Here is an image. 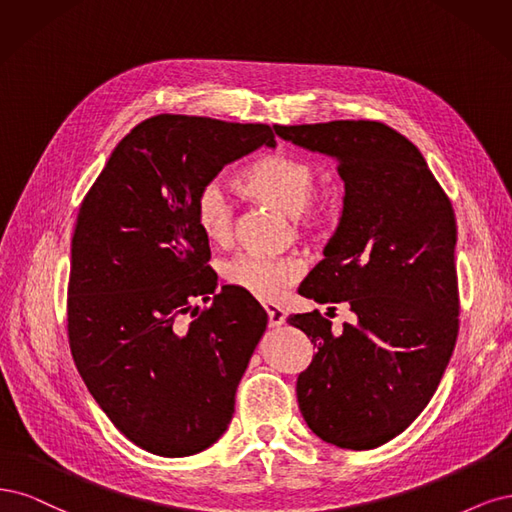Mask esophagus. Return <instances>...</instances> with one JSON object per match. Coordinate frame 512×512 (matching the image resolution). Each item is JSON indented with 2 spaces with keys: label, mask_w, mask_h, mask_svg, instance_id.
<instances>
[{
  "label": "esophagus",
  "mask_w": 512,
  "mask_h": 512,
  "mask_svg": "<svg viewBox=\"0 0 512 512\" xmlns=\"http://www.w3.org/2000/svg\"><path fill=\"white\" fill-rule=\"evenodd\" d=\"M263 310L268 312V321H270V325H272V327H278V325H283V323H285V310L280 308L278 304L266 302V304H263Z\"/></svg>",
  "instance_id": "34e87169"
}]
</instances>
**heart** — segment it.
<instances>
[{
	"mask_svg": "<svg viewBox=\"0 0 512 512\" xmlns=\"http://www.w3.org/2000/svg\"><path fill=\"white\" fill-rule=\"evenodd\" d=\"M240 189L280 212L293 217L295 229L319 240L332 225V212L315 206L319 172L312 163L287 153H272L257 159L240 178ZM195 223L214 244H225L234 234V208L219 180H210L195 193ZM227 285L246 291L257 300H276L302 276L300 261L291 257H261L242 253L221 263Z\"/></svg>",
	"mask_w": 512,
	"mask_h": 512,
	"instance_id": "1",
	"label": "heart"
}]
</instances>
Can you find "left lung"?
I'll return each instance as SVG.
<instances>
[{"mask_svg":"<svg viewBox=\"0 0 512 512\" xmlns=\"http://www.w3.org/2000/svg\"><path fill=\"white\" fill-rule=\"evenodd\" d=\"M274 131L334 157L344 180L340 225L298 291L317 304L344 302L353 321L336 332L319 310L287 319L315 349L295 385L302 417L336 447H381L421 415L455 349L451 200L419 148L385 123L329 121Z\"/></svg>","mask_w":512,"mask_h":512,"instance_id":"8db88e82","label":"left lung"}]
</instances>
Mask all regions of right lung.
<instances>
[{"label":"right lung","mask_w":512,"mask_h":512,"mask_svg":"<svg viewBox=\"0 0 512 512\" xmlns=\"http://www.w3.org/2000/svg\"><path fill=\"white\" fill-rule=\"evenodd\" d=\"M263 144L276 146L270 125L159 114L119 142L80 204L70 351L95 402L148 453L187 457L221 438L266 332L249 293H214L193 212L202 185ZM197 297L211 304L197 309Z\"/></svg>","instance_id":"right-lung-1"}]
</instances>
